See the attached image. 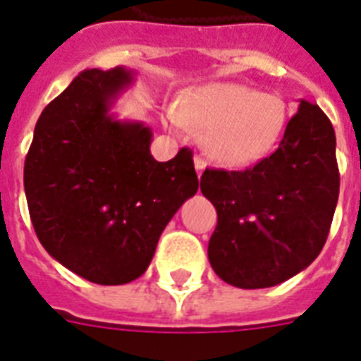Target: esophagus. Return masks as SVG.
Returning a JSON list of instances; mask_svg holds the SVG:
<instances>
[{
	"instance_id": "esophagus-1",
	"label": "esophagus",
	"mask_w": 361,
	"mask_h": 361,
	"mask_svg": "<svg viewBox=\"0 0 361 361\" xmlns=\"http://www.w3.org/2000/svg\"><path fill=\"white\" fill-rule=\"evenodd\" d=\"M204 168H207V160L202 159L201 154H195V170H197V173H202Z\"/></svg>"
}]
</instances>
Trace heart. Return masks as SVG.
Listing matches in <instances>:
<instances>
[{
    "label": "heart",
    "instance_id": "1",
    "mask_svg": "<svg viewBox=\"0 0 361 361\" xmlns=\"http://www.w3.org/2000/svg\"><path fill=\"white\" fill-rule=\"evenodd\" d=\"M287 105L279 95L243 84H210L185 93L172 124L204 133L207 153L224 166H250L268 157L287 126Z\"/></svg>",
    "mask_w": 361,
    "mask_h": 361
}]
</instances>
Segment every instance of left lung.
<instances>
[{
	"label": "left lung",
	"mask_w": 361,
	"mask_h": 361,
	"mask_svg": "<svg viewBox=\"0 0 361 361\" xmlns=\"http://www.w3.org/2000/svg\"><path fill=\"white\" fill-rule=\"evenodd\" d=\"M335 130L322 109L300 101L274 153L245 170L207 168L201 191L216 207L208 241L216 276L233 287H274L308 268L337 208Z\"/></svg>",
	"instance_id": "obj_1"
}]
</instances>
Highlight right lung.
<instances>
[{
  "label": "right lung",
  "instance_id": "right-lung-1",
  "mask_svg": "<svg viewBox=\"0 0 361 361\" xmlns=\"http://www.w3.org/2000/svg\"><path fill=\"white\" fill-rule=\"evenodd\" d=\"M124 68L80 72L38 118L24 160L32 226L49 255L99 285L143 274L159 237L199 189L193 151L151 157V130L109 116Z\"/></svg>",
  "mask_w": 361,
  "mask_h": 361
}]
</instances>
